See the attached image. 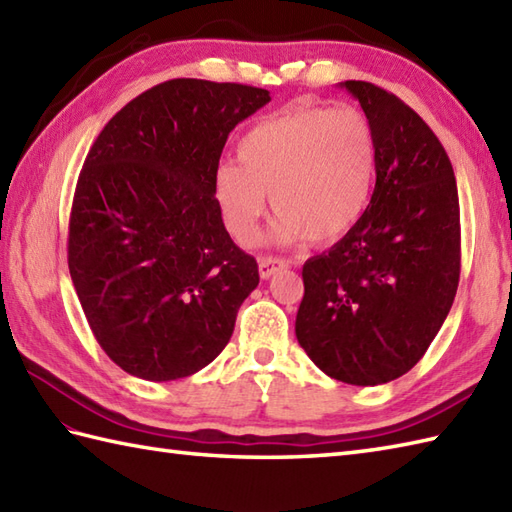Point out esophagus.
Listing matches in <instances>:
<instances>
[{
  "instance_id": "1",
  "label": "esophagus",
  "mask_w": 512,
  "mask_h": 512,
  "mask_svg": "<svg viewBox=\"0 0 512 512\" xmlns=\"http://www.w3.org/2000/svg\"><path fill=\"white\" fill-rule=\"evenodd\" d=\"M281 268H286L284 259H279V257H262V259H259V277H262V279L273 277L277 270H281Z\"/></svg>"
}]
</instances>
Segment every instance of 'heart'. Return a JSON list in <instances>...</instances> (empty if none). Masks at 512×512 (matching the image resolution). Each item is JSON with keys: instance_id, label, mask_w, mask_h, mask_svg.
Instances as JSON below:
<instances>
[{"instance_id": "obj_1", "label": "heart", "mask_w": 512, "mask_h": 512, "mask_svg": "<svg viewBox=\"0 0 512 512\" xmlns=\"http://www.w3.org/2000/svg\"><path fill=\"white\" fill-rule=\"evenodd\" d=\"M374 180L376 136L361 110L295 105L248 129L237 167L217 169L213 193L237 242L255 235L270 195L273 239L323 244L361 220Z\"/></svg>"}]
</instances>
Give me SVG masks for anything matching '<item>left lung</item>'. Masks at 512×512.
<instances>
[{
	"instance_id": "1",
	"label": "left lung",
	"mask_w": 512,
	"mask_h": 512,
	"mask_svg": "<svg viewBox=\"0 0 512 512\" xmlns=\"http://www.w3.org/2000/svg\"><path fill=\"white\" fill-rule=\"evenodd\" d=\"M341 88L376 136V187L347 235L303 264L295 332L321 372L347 385L407 374L436 339L460 281V202L431 127L367 81Z\"/></svg>"
}]
</instances>
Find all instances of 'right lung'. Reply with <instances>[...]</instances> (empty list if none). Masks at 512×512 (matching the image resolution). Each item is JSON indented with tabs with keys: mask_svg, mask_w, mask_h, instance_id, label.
<instances>
[{
	"mask_svg": "<svg viewBox=\"0 0 512 512\" xmlns=\"http://www.w3.org/2000/svg\"><path fill=\"white\" fill-rule=\"evenodd\" d=\"M268 90L165 81L103 127L76 182L68 266L96 341L127 374L176 380L231 341L259 284L228 235L213 180L228 134Z\"/></svg>",
	"mask_w": 512,
	"mask_h": 512,
	"instance_id": "add662e5",
	"label": "right lung"
}]
</instances>
